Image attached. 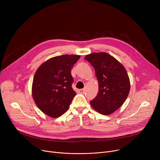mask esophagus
Instances as JSON below:
<instances>
[{"label":"esophagus","instance_id":"esophagus-1","mask_svg":"<svg viewBox=\"0 0 160 160\" xmlns=\"http://www.w3.org/2000/svg\"><path fill=\"white\" fill-rule=\"evenodd\" d=\"M78 91H79L80 93L83 94V93H84V92H85V89H79Z\"/></svg>","mask_w":160,"mask_h":160}]
</instances>
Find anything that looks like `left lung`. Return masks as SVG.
<instances>
[{
  "mask_svg": "<svg viewBox=\"0 0 160 160\" xmlns=\"http://www.w3.org/2000/svg\"><path fill=\"white\" fill-rule=\"evenodd\" d=\"M84 59L94 67L98 82V95L90 104L99 113L110 115L123 104L129 94L127 72L119 61L106 52L91 53Z\"/></svg>",
  "mask_w": 160,
  "mask_h": 160,
  "instance_id": "left-lung-1",
  "label": "left lung"
}]
</instances>
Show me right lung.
<instances>
[{
	"label": "right lung",
	"mask_w": 160,
	"mask_h": 160,
	"mask_svg": "<svg viewBox=\"0 0 160 160\" xmlns=\"http://www.w3.org/2000/svg\"><path fill=\"white\" fill-rule=\"evenodd\" d=\"M80 58L79 55L58 56L38 67L33 79L32 97L47 115L57 118L68 110L77 94L72 88L71 70Z\"/></svg>",
	"instance_id": "1"
}]
</instances>
